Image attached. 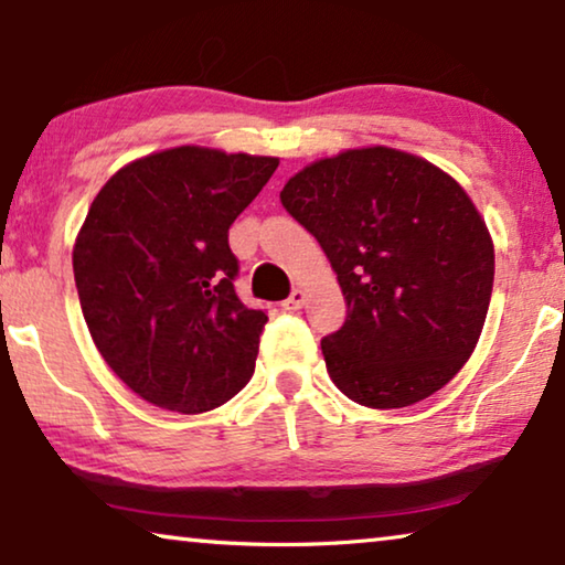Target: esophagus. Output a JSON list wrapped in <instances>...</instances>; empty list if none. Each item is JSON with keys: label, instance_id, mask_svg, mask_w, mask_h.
Instances as JSON below:
<instances>
[{"label": "esophagus", "instance_id": "obj_1", "mask_svg": "<svg viewBox=\"0 0 565 565\" xmlns=\"http://www.w3.org/2000/svg\"><path fill=\"white\" fill-rule=\"evenodd\" d=\"M305 301H307V291H305V289H294V291L289 294V299H286L281 307L286 309V312H294V309L305 307Z\"/></svg>", "mask_w": 565, "mask_h": 565}]
</instances>
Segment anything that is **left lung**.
<instances>
[{
	"label": "left lung",
	"mask_w": 565,
	"mask_h": 565,
	"mask_svg": "<svg viewBox=\"0 0 565 565\" xmlns=\"http://www.w3.org/2000/svg\"><path fill=\"white\" fill-rule=\"evenodd\" d=\"M281 204L348 301L343 328L322 338L348 399L409 407L463 369L487 322L494 243L456 179L404 150L351 148L294 173Z\"/></svg>",
	"instance_id": "8db88e82"
}]
</instances>
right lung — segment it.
<instances>
[{"mask_svg":"<svg viewBox=\"0 0 565 565\" xmlns=\"http://www.w3.org/2000/svg\"><path fill=\"white\" fill-rule=\"evenodd\" d=\"M274 156L179 146L122 166L86 212L74 279L94 345L135 394L200 415L253 376L266 312L235 294L230 225Z\"/></svg>","mask_w":565,"mask_h":565,"instance_id":"obj_1","label":"right lung"}]
</instances>
